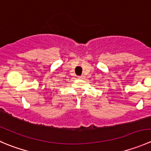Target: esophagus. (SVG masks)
<instances>
[{"mask_svg":"<svg viewBox=\"0 0 151 151\" xmlns=\"http://www.w3.org/2000/svg\"><path fill=\"white\" fill-rule=\"evenodd\" d=\"M77 78H78V79H83V78H84V77H83V76H79Z\"/></svg>","mask_w":151,"mask_h":151,"instance_id":"obj_1","label":"esophagus"}]
</instances>
